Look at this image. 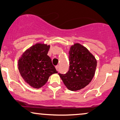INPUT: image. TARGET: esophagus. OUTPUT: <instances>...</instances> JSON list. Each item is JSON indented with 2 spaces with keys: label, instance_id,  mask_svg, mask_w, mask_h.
I'll return each instance as SVG.
<instances>
[{
  "label": "esophagus",
  "instance_id": "1",
  "mask_svg": "<svg viewBox=\"0 0 120 120\" xmlns=\"http://www.w3.org/2000/svg\"><path fill=\"white\" fill-rule=\"evenodd\" d=\"M55 68H56V70L58 71V68H59V66L58 65H56V66H55Z\"/></svg>",
  "mask_w": 120,
  "mask_h": 120
}]
</instances>
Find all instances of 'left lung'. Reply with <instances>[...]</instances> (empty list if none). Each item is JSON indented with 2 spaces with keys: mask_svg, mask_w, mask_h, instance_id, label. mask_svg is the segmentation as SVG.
Returning <instances> with one entry per match:
<instances>
[{
  "mask_svg": "<svg viewBox=\"0 0 120 120\" xmlns=\"http://www.w3.org/2000/svg\"><path fill=\"white\" fill-rule=\"evenodd\" d=\"M69 61L68 71L59 75L68 90L75 91L83 89L94 77L97 60L86 47L77 43L71 47Z\"/></svg>",
  "mask_w": 120,
  "mask_h": 120,
  "instance_id": "left-lung-1",
  "label": "left lung"
}]
</instances>
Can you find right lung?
I'll return each mask as SVG.
<instances>
[{
    "instance_id": "1",
    "label": "right lung",
    "mask_w": 120,
    "mask_h": 120,
    "mask_svg": "<svg viewBox=\"0 0 120 120\" xmlns=\"http://www.w3.org/2000/svg\"><path fill=\"white\" fill-rule=\"evenodd\" d=\"M49 48L50 45L38 43L26 50L18 60L22 77L34 88L43 86L50 75L58 73L47 55Z\"/></svg>"
}]
</instances>
